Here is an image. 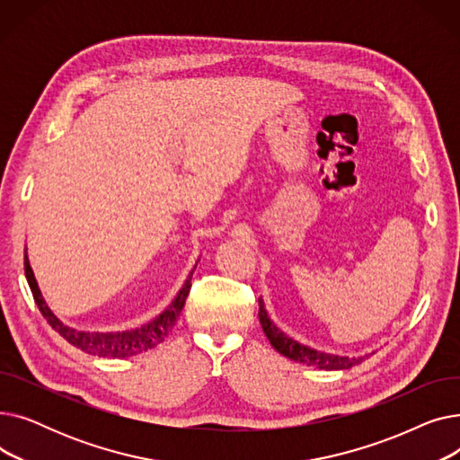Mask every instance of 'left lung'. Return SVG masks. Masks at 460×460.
Masks as SVG:
<instances>
[{
  "instance_id": "8db88e82",
  "label": "left lung",
  "mask_w": 460,
  "mask_h": 460,
  "mask_svg": "<svg viewBox=\"0 0 460 460\" xmlns=\"http://www.w3.org/2000/svg\"><path fill=\"white\" fill-rule=\"evenodd\" d=\"M259 321H261L264 335L269 337L270 345L285 358L300 361V364H304V366L319 367V369H326V371H341V369H350L352 366H358L359 361H364L367 358V356L349 358V356H340V354H330V352L311 349V347L293 340L291 335H287L272 323V319L269 317L267 307H264L262 298H259Z\"/></svg>"
}]
</instances>
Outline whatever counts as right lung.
Instances as JSON below:
<instances>
[{"label":"right lung","mask_w":460,"mask_h":460,"mask_svg":"<svg viewBox=\"0 0 460 460\" xmlns=\"http://www.w3.org/2000/svg\"><path fill=\"white\" fill-rule=\"evenodd\" d=\"M196 267L190 270L184 285L181 287V291L172 300V304H169L153 321L145 323L137 328L123 330V332H85V330H76L72 326H66L61 319H58L54 315V311L48 307V304L40 293V288H39V283L35 279L31 264H30L28 248L23 250V270H26V279L30 283L35 304L39 305L42 317L56 332H59V335L65 337L70 345L78 347L80 350H84L87 354L101 356V358H128V356L147 352V350L155 349L156 345H160L164 341V337L172 332V328L175 326V323L181 315V311L184 307V302H186L188 293L191 288V276H193Z\"/></svg>","instance_id":"obj_1"}]
</instances>
